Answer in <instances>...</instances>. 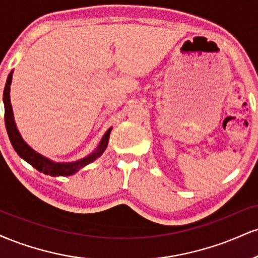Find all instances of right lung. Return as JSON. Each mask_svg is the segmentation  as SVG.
I'll list each match as a JSON object with an SVG mask.
<instances>
[{
  "mask_svg": "<svg viewBox=\"0 0 258 258\" xmlns=\"http://www.w3.org/2000/svg\"><path fill=\"white\" fill-rule=\"evenodd\" d=\"M13 73V72H12ZM12 73L8 75L7 82H6L5 91H4V102H5V122H6V128H7L8 137L11 139V143L13 146L18 155L20 158H23L25 161H28L32 167L36 168L37 171L42 172L44 174H49V176H70L78 172L80 168H82L86 165L91 164L92 161H94L97 158H99L102 155L103 152L105 150L106 146H108L109 136H110L111 128H109L104 136H103L102 141H100L98 148L94 153H92L91 155H88L87 158L79 160L76 162H70V164H57V162H53L51 160L46 159L44 156L40 155V154L35 152L34 149H31L28 144L23 141L22 136L18 132L16 122L13 119V111H12V105H11V99H10V90H11V84H12Z\"/></svg>",
  "mask_w": 258,
  "mask_h": 258,
  "instance_id": "1",
  "label": "right lung"
}]
</instances>
